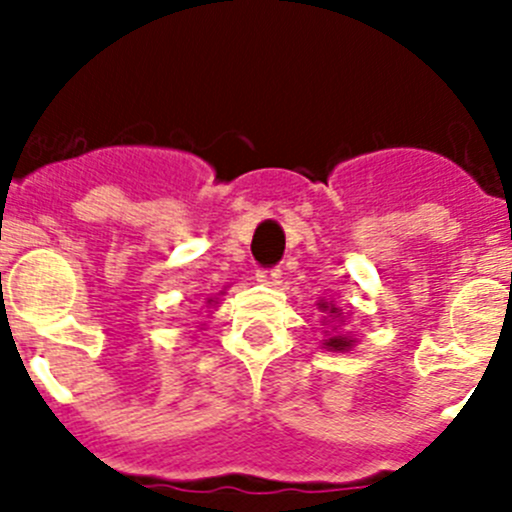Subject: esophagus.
<instances>
[{
  "mask_svg": "<svg viewBox=\"0 0 512 512\" xmlns=\"http://www.w3.org/2000/svg\"><path fill=\"white\" fill-rule=\"evenodd\" d=\"M256 279L266 287H279L282 284V271L279 269H259L256 271Z\"/></svg>",
  "mask_w": 512,
  "mask_h": 512,
  "instance_id": "obj_1",
  "label": "esophagus"
}]
</instances>
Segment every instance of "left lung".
Returning a JSON list of instances; mask_svg holds the SVG:
<instances>
[{
  "label": "left lung",
  "mask_w": 512,
  "mask_h": 512,
  "mask_svg": "<svg viewBox=\"0 0 512 512\" xmlns=\"http://www.w3.org/2000/svg\"><path fill=\"white\" fill-rule=\"evenodd\" d=\"M318 310L323 312L320 323H323V328H325L320 346L328 348V351H338V354H343V351H351V348L356 346V338L346 330L348 312H343L341 307L333 305V300H323V297L318 300Z\"/></svg>",
  "instance_id": "left-lung-1"
}]
</instances>
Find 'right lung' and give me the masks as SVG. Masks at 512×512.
Segmentation results:
<instances>
[{"instance_id": "add662e5", "label": "right lung", "mask_w": 512, "mask_h": 512, "mask_svg": "<svg viewBox=\"0 0 512 512\" xmlns=\"http://www.w3.org/2000/svg\"><path fill=\"white\" fill-rule=\"evenodd\" d=\"M207 305L215 307V305H217V297H210V300H207Z\"/></svg>"}]
</instances>
